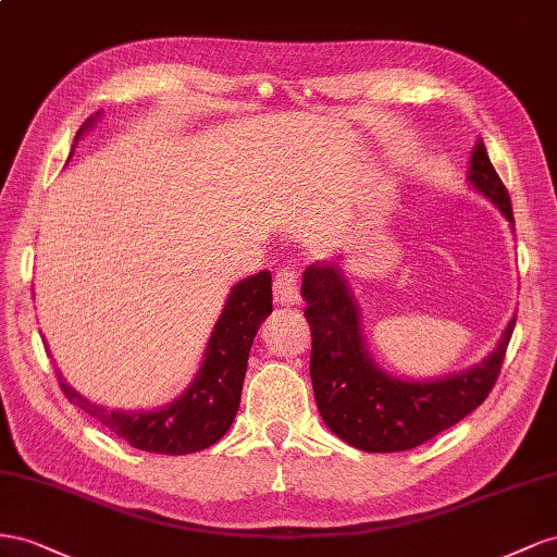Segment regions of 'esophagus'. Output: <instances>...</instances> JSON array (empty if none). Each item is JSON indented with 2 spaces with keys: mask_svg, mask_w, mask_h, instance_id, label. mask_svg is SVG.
Segmentation results:
<instances>
[{
  "mask_svg": "<svg viewBox=\"0 0 557 557\" xmlns=\"http://www.w3.org/2000/svg\"><path fill=\"white\" fill-rule=\"evenodd\" d=\"M273 294H275V304L277 306H298L300 304V292H298V280L294 275V270L282 268L275 275L273 282Z\"/></svg>",
  "mask_w": 557,
  "mask_h": 557,
  "instance_id": "esophagus-1",
  "label": "esophagus"
}]
</instances>
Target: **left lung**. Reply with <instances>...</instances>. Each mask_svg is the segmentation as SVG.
Instances as JSON below:
<instances>
[{"mask_svg":"<svg viewBox=\"0 0 557 557\" xmlns=\"http://www.w3.org/2000/svg\"><path fill=\"white\" fill-rule=\"evenodd\" d=\"M469 182L513 224L508 190L483 141L475 145ZM300 294L312 333L310 377L320 416L333 434L363 453H399L446 432L479 408L497 383L516 317L479 367L438 380H401L385 373L363 345L359 306L338 263H312Z\"/></svg>","mask_w":557,"mask_h":557,"instance_id":"left-lung-1","label":"left lung"}]
</instances>
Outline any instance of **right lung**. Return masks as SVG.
Masks as SVG:
<instances>
[{"mask_svg":"<svg viewBox=\"0 0 557 557\" xmlns=\"http://www.w3.org/2000/svg\"><path fill=\"white\" fill-rule=\"evenodd\" d=\"M100 119L95 111L82 128L74 145ZM74 151V147H72ZM72 156V153H70ZM268 270L237 282L228 294L224 312L214 324L200 371L194 383L172 404L153 410H111L88 401L84 394L72 389L58 373V383L70 404L82 408L86 416L100 422L107 432L131 443L137 450L158 455H188L214 446L228 432L240 408V394L247 373V359L253 336L265 317L273 312V289Z\"/></svg>","mask_w":557,"mask_h":557,"instance_id":"1","label":"right lung"}]
</instances>
